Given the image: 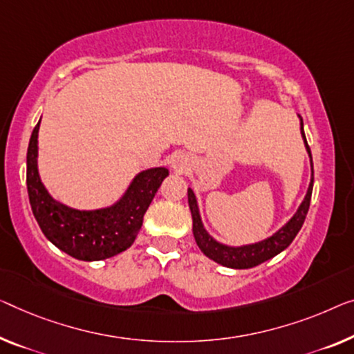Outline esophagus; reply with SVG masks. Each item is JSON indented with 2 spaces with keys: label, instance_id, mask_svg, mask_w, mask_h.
Here are the masks:
<instances>
[{
  "label": "esophagus",
  "instance_id": "esophagus-1",
  "mask_svg": "<svg viewBox=\"0 0 354 354\" xmlns=\"http://www.w3.org/2000/svg\"><path fill=\"white\" fill-rule=\"evenodd\" d=\"M189 157L186 154H176L175 159H173V168H175L176 171H186L189 168Z\"/></svg>",
  "mask_w": 354,
  "mask_h": 354
}]
</instances>
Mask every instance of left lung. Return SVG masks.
<instances>
[{
  "label": "left lung",
  "instance_id": "1",
  "mask_svg": "<svg viewBox=\"0 0 354 354\" xmlns=\"http://www.w3.org/2000/svg\"><path fill=\"white\" fill-rule=\"evenodd\" d=\"M300 119V133H302L305 147H307L308 157H310V165H312V179H310L308 191L305 194L304 202L300 203V207L295 211L294 216L283 225L281 229L277 230L275 234L267 236L266 240L257 241V243L251 245H241V246H229L221 243V241L214 240L211 236L207 229L203 227L202 218H200L198 203L197 197L191 187L187 189V200H189V208H191L192 214V232L194 239L197 241V245L202 252L211 261L221 263V266L229 267V268H251L259 266V263L266 262L272 257H275L279 252L286 250V248L292 243L295 235L299 234V230L302 229V224L305 221V216L308 213L310 208V200H312V191H313V162H312V151H310L307 138L304 133V122L302 118Z\"/></svg>",
  "mask_w": 354,
  "mask_h": 354
}]
</instances>
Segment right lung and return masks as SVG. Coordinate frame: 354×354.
Here are the masks:
<instances>
[{
	"mask_svg": "<svg viewBox=\"0 0 354 354\" xmlns=\"http://www.w3.org/2000/svg\"><path fill=\"white\" fill-rule=\"evenodd\" d=\"M39 122L31 133L26 152V189L42 234L59 250L79 261H103L125 251L138 235L146 209L168 176V170L156 167L140 171L122 197L111 207L71 208L52 197L39 178Z\"/></svg>",
	"mask_w": 354,
	"mask_h": 354,
	"instance_id": "1",
	"label": "right lung"
}]
</instances>
